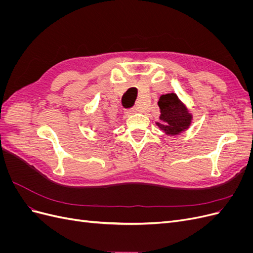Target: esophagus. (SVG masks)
<instances>
[{"instance_id":"esophagus-1","label":"esophagus","mask_w":253,"mask_h":253,"mask_svg":"<svg viewBox=\"0 0 253 253\" xmlns=\"http://www.w3.org/2000/svg\"><path fill=\"white\" fill-rule=\"evenodd\" d=\"M137 111H138V109H137V108H132V109H129V110H126V115H127V116H129V115H132V114L136 113Z\"/></svg>"}]
</instances>
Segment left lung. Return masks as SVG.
<instances>
[{
    "instance_id": "obj_1",
    "label": "left lung",
    "mask_w": 253,
    "mask_h": 253,
    "mask_svg": "<svg viewBox=\"0 0 253 253\" xmlns=\"http://www.w3.org/2000/svg\"><path fill=\"white\" fill-rule=\"evenodd\" d=\"M158 106L160 109V122L156 125L166 134L177 135L190 126L192 117L175 94L163 95L158 101Z\"/></svg>"
}]
</instances>
